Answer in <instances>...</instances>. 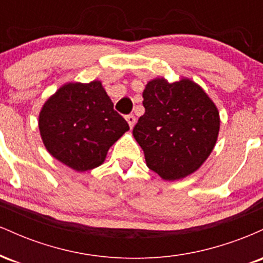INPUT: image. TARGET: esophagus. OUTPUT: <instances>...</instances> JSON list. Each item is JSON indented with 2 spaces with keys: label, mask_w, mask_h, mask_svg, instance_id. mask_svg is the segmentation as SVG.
<instances>
[{
  "label": "esophagus",
  "mask_w": 263,
  "mask_h": 263,
  "mask_svg": "<svg viewBox=\"0 0 263 263\" xmlns=\"http://www.w3.org/2000/svg\"><path fill=\"white\" fill-rule=\"evenodd\" d=\"M126 121L128 122L129 127L132 128L135 126V123H136V117L132 114H129V115H127V116H126Z\"/></svg>",
  "instance_id": "esophagus-1"
}]
</instances>
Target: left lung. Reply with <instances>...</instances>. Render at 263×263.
Returning <instances> with one entry per match:
<instances>
[{"instance_id":"1","label":"left lung","mask_w":263,"mask_h":263,"mask_svg":"<svg viewBox=\"0 0 263 263\" xmlns=\"http://www.w3.org/2000/svg\"><path fill=\"white\" fill-rule=\"evenodd\" d=\"M144 114L134 137L144 152L147 167L165 180L195 172L215 146L218 108L200 86L189 79L149 81L143 91Z\"/></svg>"}]
</instances>
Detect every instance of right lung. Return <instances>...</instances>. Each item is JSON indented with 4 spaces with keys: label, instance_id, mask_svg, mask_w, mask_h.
Returning a JSON list of instances; mask_svg holds the SVG:
<instances>
[{
    "label": "right lung",
    "instance_id": "obj_1",
    "mask_svg": "<svg viewBox=\"0 0 263 263\" xmlns=\"http://www.w3.org/2000/svg\"><path fill=\"white\" fill-rule=\"evenodd\" d=\"M129 126L107 96L100 81L70 83L45 102L39 131L54 158L78 172L99 167L107 151Z\"/></svg>",
    "mask_w": 263,
    "mask_h": 263
}]
</instances>
